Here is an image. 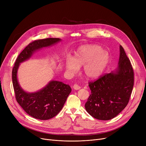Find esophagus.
Here are the masks:
<instances>
[{"instance_id": "esophagus-1", "label": "esophagus", "mask_w": 146, "mask_h": 146, "mask_svg": "<svg viewBox=\"0 0 146 146\" xmlns=\"http://www.w3.org/2000/svg\"><path fill=\"white\" fill-rule=\"evenodd\" d=\"M73 89H75V90H79V89H80V86H79V85H78V84H76V83L74 84V85L73 86Z\"/></svg>"}]
</instances>
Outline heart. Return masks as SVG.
I'll list each match as a JSON object with an SVG mask.
<instances>
[{"mask_svg": "<svg viewBox=\"0 0 146 146\" xmlns=\"http://www.w3.org/2000/svg\"><path fill=\"white\" fill-rule=\"evenodd\" d=\"M109 60V54L101 46L85 45L76 51L73 58H67L66 67L68 72L76 73L79 67L84 66V73L88 78H97L103 73Z\"/></svg>", "mask_w": 146, "mask_h": 146, "instance_id": "obj_1", "label": "heart"}]
</instances>
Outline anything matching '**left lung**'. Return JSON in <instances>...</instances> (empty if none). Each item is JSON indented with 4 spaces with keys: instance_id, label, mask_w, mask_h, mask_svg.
Segmentation results:
<instances>
[{
    "instance_id": "1",
    "label": "left lung",
    "mask_w": 146,
    "mask_h": 146,
    "mask_svg": "<svg viewBox=\"0 0 146 146\" xmlns=\"http://www.w3.org/2000/svg\"><path fill=\"white\" fill-rule=\"evenodd\" d=\"M119 50L117 70L89 82L91 94L85 109L91 116L99 120H110L118 115L127 105L132 93L133 68L121 45Z\"/></svg>"
}]
</instances>
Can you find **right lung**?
<instances>
[{
  "label": "right lung",
  "instance_id": "obj_1",
  "mask_svg": "<svg viewBox=\"0 0 146 146\" xmlns=\"http://www.w3.org/2000/svg\"><path fill=\"white\" fill-rule=\"evenodd\" d=\"M60 40V38H48L29 43L19 54L12 69V83L17 101L28 115L36 119L47 120L57 115L63 108L72 89L63 82L52 80L37 92L27 93L22 89L18 82V67L21 63L31 56L35 51Z\"/></svg>",
  "mask_w": 146,
  "mask_h": 146
}]
</instances>
